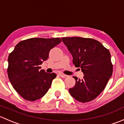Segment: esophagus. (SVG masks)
<instances>
[{
	"label": "esophagus",
	"instance_id": "obj_1",
	"mask_svg": "<svg viewBox=\"0 0 124 124\" xmlns=\"http://www.w3.org/2000/svg\"><path fill=\"white\" fill-rule=\"evenodd\" d=\"M59 76L60 77H62V78H65V77L67 76L66 75L63 74H62V73H59Z\"/></svg>",
	"mask_w": 124,
	"mask_h": 124
}]
</instances>
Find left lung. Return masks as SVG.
Returning <instances> with one entry per match:
<instances>
[{
  "label": "left lung",
  "mask_w": 124,
  "mask_h": 124,
  "mask_svg": "<svg viewBox=\"0 0 124 124\" xmlns=\"http://www.w3.org/2000/svg\"><path fill=\"white\" fill-rule=\"evenodd\" d=\"M62 41L72 55L75 67L80 68L83 78L76 80L69 89L71 95L79 102L93 100L103 91L113 72L109 50L99 41L91 38L65 37Z\"/></svg>",
  "instance_id": "left-lung-1"
}]
</instances>
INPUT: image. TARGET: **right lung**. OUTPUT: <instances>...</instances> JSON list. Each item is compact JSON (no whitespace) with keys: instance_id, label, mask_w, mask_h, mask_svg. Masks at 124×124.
Here are the masks:
<instances>
[{"instance_id":"1","label":"right lung","mask_w":124,"mask_h":124,"mask_svg":"<svg viewBox=\"0 0 124 124\" xmlns=\"http://www.w3.org/2000/svg\"><path fill=\"white\" fill-rule=\"evenodd\" d=\"M62 41L59 38H33L18 42L9 54L7 69L12 87L24 100L36 101L50 87L55 73L40 70L52 48Z\"/></svg>"}]
</instances>
